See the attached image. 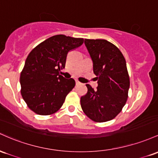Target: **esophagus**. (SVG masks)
Listing matches in <instances>:
<instances>
[{
	"label": "esophagus",
	"mask_w": 158,
	"mask_h": 158,
	"mask_svg": "<svg viewBox=\"0 0 158 158\" xmlns=\"http://www.w3.org/2000/svg\"><path fill=\"white\" fill-rule=\"evenodd\" d=\"M75 82H76V85H79L80 84H81V83H80L79 81H77V80H76V81H75Z\"/></svg>",
	"instance_id": "34e87169"
}]
</instances>
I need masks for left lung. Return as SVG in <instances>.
<instances>
[{
  "label": "left lung",
  "instance_id": "left-lung-1",
  "mask_svg": "<svg viewBox=\"0 0 158 158\" xmlns=\"http://www.w3.org/2000/svg\"><path fill=\"white\" fill-rule=\"evenodd\" d=\"M93 63L96 89L86 84L87 93L81 98L83 111L94 122L113 119L127 102L130 78L126 61L116 46L105 40H85Z\"/></svg>",
  "mask_w": 158,
  "mask_h": 158
}]
</instances>
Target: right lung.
Listing matches in <instances>:
<instances>
[{"label":"right lung","instance_id":"add662e5","mask_svg":"<svg viewBox=\"0 0 158 158\" xmlns=\"http://www.w3.org/2000/svg\"><path fill=\"white\" fill-rule=\"evenodd\" d=\"M84 43V39L56 35L41 42L27 57L21 72L22 98L36 114L46 116L62 107L75 86L73 78L60 74L70 51Z\"/></svg>","mask_w":158,"mask_h":158}]
</instances>
